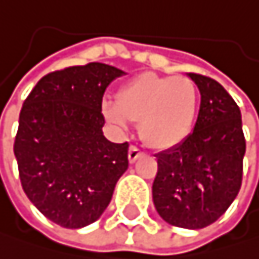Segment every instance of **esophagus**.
Returning <instances> with one entry per match:
<instances>
[{"label": "esophagus", "mask_w": 259, "mask_h": 259, "mask_svg": "<svg viewBox=\"0 0 259 259\" xmlns=\"http://www.w3.org/2000/svg\"><path fill=\"white\" fill-rule=\"evenodd\" d=\"M141 155H143V152L140 151L138 147L131 146V149H128V161H131V163H135Z\"/></svg>", "instance_id": "obj_1"}]
</instances>
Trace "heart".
<instances>
[{
	"label": "heart",
	"instance_id": "obj_1",
	"mask_svg": "<svg viewBox=\"0 0 259 259\" xmlns=\"http://www.w3.org/2000/svg\"><path fill=\"white\" fill-rule=\"evenodd\" d=\"M199 107L200 93L193 79L143 73L119 88L116 101L105 99L102 113L121 131L140 121L141 140L155 151H169L193 134Z\"/></svg>",
	"mask_w": 259,
	"mask_h": 259
}]
</instances>
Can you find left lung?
<instances>
[{
  "mask_svg": "<svg viewBox=\"0 0 259 259\" xmlns=\"http://www.w3.org/2000/svg\"><path fill=\"white\" fill-rule=\"evenodd\" d=\"M200 92L193 134L157 154L152 199L163 221L197 230L216 222L232 205L242 182L245 138L241 110L211 77L188 73Z\"/></svg>",
  "mask_w": 259,
  "mask_h": 259,
  "instance_id": "1",
  "label": "left lung"
}]
</instances>
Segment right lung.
Listing matches in <instances>:
<instances>
[{
    "instance_id": "add662e5",
    "label": "right lung",
    "mask_w": 259,
    "mask_h": 259,
    "mask_svg": "<svg viewBox=\"0 0 259 259\" xmlns=\"http://www.w3.org/2000/svg\"><path fill=\"white\" fill-rule=\"evenodd\" d=\"M124 71L92 62L43 76L20 112L14 152L37 210L65 228L101 218L128 167V143L108 141L102 96Z\"/></svg>"
}]
</instances>
